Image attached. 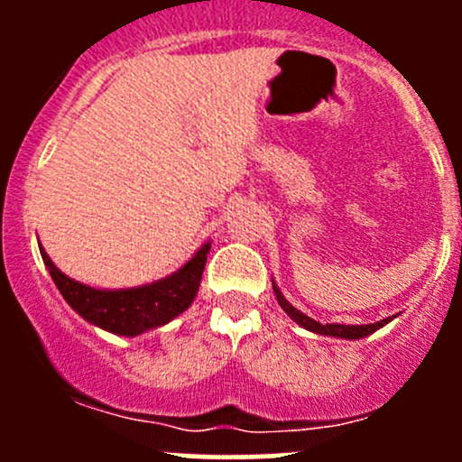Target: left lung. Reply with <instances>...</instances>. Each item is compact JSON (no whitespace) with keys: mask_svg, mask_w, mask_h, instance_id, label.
I'll return each instance as SVG.
<instances>
[{"mask_svg":"<svg viewBox=\"0 0 462 462\" xmlns=\"http://www.w3.org/2000/svg\"><path fill=\"white\" fill-rule=\"evenodd\" d=\"M273 293L275 298H278V304L282 306V310L286 315L291 317L295 323H300L301 328H306V330L315 332V334H323V337H337V338H349V341H354V338H363V337H369V334H374L375 330H380V328L386 326L389 321H393V317H386L383 321H375V323H365V326H346V323H319L315 319H310L309 315H304V312L295 309V306H291L289 301L282 293H280V289L275 286L273 282Z\"/></svg>","mask_w":462,"mask_h":462,"instance_id":"8db88e82","label":"left lung"}]
</instances>
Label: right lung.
Returning <instances> with one entry per match:
<instances>
[{
	"label": "right lung",
	"instance_id": "add662e5",
	"mask_svg": "<svg viewBox=\"0 0 462 462\" xmlns=\"http://www.w3.org/2000/svg\"><path fill=\"white\" fill-rule=\"evenodd\" d=\"M41 247V245H39ZM210 252V243H204L195 256L176 273L156 280L152 284L134 286V289H93L78 280L69 278L51 263L47 252L41 247L45 267L50 269L58 291L67 304L78 312L82 319L106 332L119 337H139V334L161 328L164 323L176 319L193 304L198 295L201 273H204L206 254Z\"/></svg>",
	"mask_w": 462,
	"mask_h": 462
}]
</instances>
